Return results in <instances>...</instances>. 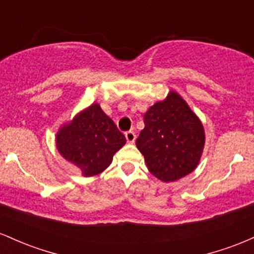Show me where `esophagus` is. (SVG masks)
Listing matches in <instances>:
<instances>
[{
  "instance_id": "esophagus-1",
  "label": "esophagus",
  "mask_w": 254,
  "mask_h": 254,
  "mask_svg": "<svg viewBox=\"0 0 254 254\" xmlns=\"http://www.w3.org/2000/svg\"><path fill=\"white\" fill-rule=\"evenodd\" d=\"M125 138H127V143H133L136 139L135 132H133V131H127V132H125Z\"/></svg>"
}]
</instances>
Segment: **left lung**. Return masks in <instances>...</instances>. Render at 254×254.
<instances>
[{
  "mask_svg": "<svg viewBox=\"0 0 254 254\" xmlns=\"http://www.w3.org/2000/svg\"><path fill=\"white\" fill-rule=\"evenodd\" d=\"M136 145L148 170L161 182L188 176L202 156L205 133L199 118L174 90L145 112Z\"/></svg>",
  "mask_w": 254,
  "mask_h": 254,
  "instance_id": "8db88e82",
  "label": "left lung"
}]
</instances>
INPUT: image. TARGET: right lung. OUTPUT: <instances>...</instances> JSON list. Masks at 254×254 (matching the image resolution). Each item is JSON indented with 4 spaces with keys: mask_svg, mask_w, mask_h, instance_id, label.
<instances>
[{
    "mask_svg": "<svg viewBox=\"0 0 254 254\" xmlns=\"http://www.w3.org/2000/svg\"><path fill=\"white\" fill-rule=\"evenodd\" d=\"M125 143L124 135L99 104L81 111L56 135L60 154L80 168L83 177L97 176L106 170Z\"/></svg>",
    "mask_w": 254,
    "mask_h": 254,
    "instance_id": "right-lung-1",
    "label": "right lung"
}]
</instances>
